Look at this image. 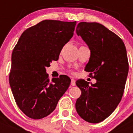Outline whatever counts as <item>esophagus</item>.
<instances>
[{
  "mask_svg": "<svg viewBox=\"0 0 133 133\" xmlns=\"http://www.w3.org/2000/svg\"><path fill=\"white\" fill-rule=\"evenodd\" d=\"M70 84L73 86H75L76 85V82H75V80L74 78L71 79V83H70Z\"/></svg>",
  "mask_w": 133,
  "mask_h": 133,
  "instance_id": "obj_1",
  "label": "esophagus"
}]
</instances>
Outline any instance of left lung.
Instances as JSON below:
<instances>
[{
  "mask_svg": "<svg viewBox=\"0 0 133 133\" xmlns=\"http://www.w3.org/2000/svg\"><path fill=\"white\" fill-rule=\"evenodd\" d=\"M76 32L90 50L85 70L97 81L91 86L82 79L76 82L82 93L75 106L84 120L97 123L108 117L121 100L129 72L126 48L119 36L99 23L80 22Z\"/></svg>",
  "mask_w": 133,
  "mask_h": 133,
  "instance_id": "1",
  "label": "left lung"
}]
</instances>
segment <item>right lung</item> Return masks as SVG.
Instances as JSON below:
<instances>
[{
  "mask_svg": "<svg viewBox=\"0 0 133 133\" xmlns=\"http://www.w3.org/2000/svg\"><path fill=\"white\" fill-rule=\"evenodd\" d=\"M76 22L45 19L25 30L12 54L9 82L20 110L39 119L51 114L67 90L70 79L66 75L51 81L46 67L57 61L63 46L74 34Z\"/></svg>",
  "mask_w": 133,
  "mask_h": 133,
  "instance_id": "add662e5",
  "label": "right lung"
}]
</instances>
